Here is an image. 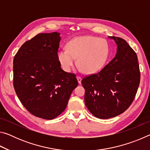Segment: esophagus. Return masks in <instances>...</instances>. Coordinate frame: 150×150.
<instances>
[{"instance_id": "34e87169", "label": "esophagus", "mask_w": 150, "mask_h": 150, "mask_svg": "<svg viewBox=\"0 0 150 150\" xmlns=\"http://www.w3.org/2000/svg\"><path fill=\"white\" fill-rule=\"evenodd\" d=\"M77 81H78L79 83V84H81V76L77 75Z\"/></svg>"}]
</instances>
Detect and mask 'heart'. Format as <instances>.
<instances>
[{"mask_svg":"<svg viewBox=\"0 0 150 150\" xmlns=\"http://www.w3.org/2000/svg\"><path fill=\"white\" fill-rule=\"evenodd\" d=\"M67 49L57 52V56L63 70L69 72L77 58L78 65L87 74H93L103 67L109 54L107 42L98 38L84 35L72 39L67 43Z\"/></svg>","mask_w":150,"mask_h":150,"instance_id":"obj_1","label":"heart"}]
</instances>
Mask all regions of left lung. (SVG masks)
Returning a JSON list of instances; mask_svg holds the SVG:
<instances>
[{"instance_id":"left-lung-1","label":"left lung","mask_w":150,"mask_h":150,"mask_svg":"<svg viewBox=\"0 0 150 150\" xmlns=\"http://www.w3.org/2000/svg\"><path fill=\"white\" fill-rule=\"evenodd\" d=\"M109 38L118 45L115 57L99 72L81 81L86 106L100 119L115 117L126 111L135 98L140 81L136 52L124 39Z\"/></svg>"}]
</instances>
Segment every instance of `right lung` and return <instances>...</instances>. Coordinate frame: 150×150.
<instances>
[{"instance_id":"add662e5","label":"right lung","mask_w":150,"mask_h":150,"mask_svg":"<svg viewBox=\"0 0 150 150\" xmlns=\"http://www.w3.org/2000/svg\"><path fill=\"white\" fill-rule=\"evenodd\" d=\"M59 34L42 33L28 40L13 61V85L26 110L36 117L52 120L62 114L78 85L75 73L61 68L57 59Z\"/></svg>"}]
</instances>
